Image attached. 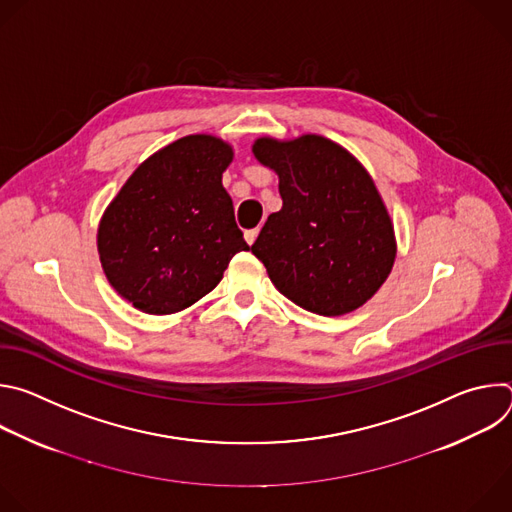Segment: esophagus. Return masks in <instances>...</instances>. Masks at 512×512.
Here are the masks:
<instances>
[{"label":"esophagus","mask_w":512,"mask_h":512,"mask_svg":"<svg viewBox=\"0 0 512 512\" xmlns=\"http://www.w3.org/2000/svg\"><path fill=\"white\" fill-rule=\"evenodd\" d=\"M257 235H259V229H249V231H245V241H247L249 245H253L255 239H257Z\"/></svg>","instance_id":"34e87169"}]
</instances>
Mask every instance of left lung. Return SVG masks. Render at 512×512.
Returning a JSON list of instances; mask_svg holds the SVG:
<instances>
[{
	"mask_svg": "<svg viewBox=\"0 0 512 512\" xmlns=\"http://www.w3.org/2000/svg\"><path fill=\"white\" fill-rule=\"evenodd\" d=\"M253 154L277 172L283 200L251 247L275 287L320 316L360 308L395 261L391 218L367 170L320 135L261 137Z\"/></svg>",
	"mask_w": 512,
	"mask_h": 512,
	"instance_id": "obj_1",
	"label": "left lung"
}]
</instances>
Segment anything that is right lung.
Returning a JSON list of instances; mask_svg holds the SVG:
<instances>
[{
	"instance_id": "right-lung-1",
	"label": "right lung",
	"mask_w": 512,
	"mask_h": 512,
	"mask_svg": "<svg viewBox=\"0 0 512 512\" xmlns=\"http://www.w3.org/2000/svg\"><path fill=\"white\" fill-rule=\"evenodd\" d=\"M231 160L218 137H182L145 160L109 204L97 237L101 265L137 310L164 316L192 306L249 251L221 182Z\"/></svg>"
}]
</instances>
